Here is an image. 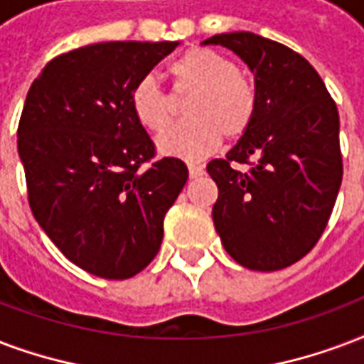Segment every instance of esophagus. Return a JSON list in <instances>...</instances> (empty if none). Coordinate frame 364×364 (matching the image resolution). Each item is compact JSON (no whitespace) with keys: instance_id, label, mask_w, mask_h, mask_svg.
I'll use <instances>...</instances> for the list:
<instances>
[{"instance_id":"esophagus-1","label":"esophagus","mask_w":364,"mask_h":364,"mask_svg":"<svg viewBox=\"0 0 364 364\" xmlns=\"http://www.w3.org/2000/svg\"><path fill=\"white\" fill-rule=\"evenodd\" d=\"M188 176L191 179H198L204 176V166L202 164H188Z\"/></svg>"}]
</instances>
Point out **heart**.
Instances as JSON below:
<instances>
[{
    "label": "heart",
    "instance_id": "b5f03b06",
    "mask_svg": "<svg viewBox=\"0 0 364 364\" xmlns=\"http://www.w3.org/2000/svg\"><path fill=\"white\" fill-rule=\"evenodd\" d=\"M177 93L193 91L185 114L191 120L170 122L173 99L160 87L154 76L135 82L129 95L132 110L141 126L160 132L156 146L160 154L181 160H200L215 151L221 135L238 139L248 132L257 110V91L246 74L221 53L193 47L170 66Z\"/></svg>",
    "mask_w": 364,
    "mask_h": 364
}]
</instances>
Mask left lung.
I'll return each mask as SVG.
<instances>
[{"instance_id": "8db88e82", "label": "left lung", "mask_w": 364, "mask_h": 364, "mask_svg": "<svg viewBox=\"0 0 364 364\" xmlns=\"http://www.w3.org/2000/svg\"><path fill=\"white\" fill-rule=\"evenodd\" d=\"M202 43L238 55L257 91L248 132L206 168L219 188L213 225L242 267L279 271L317 244L336 202L343 173L336 102L317 70L279 41L227 32Z\"/></svg>"}]
</instances>
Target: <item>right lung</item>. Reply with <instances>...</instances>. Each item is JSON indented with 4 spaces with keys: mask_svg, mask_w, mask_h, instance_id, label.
Masks as SVG:
<instances>
[{
    "mask_svg": "<svg viewBox=\"0 0 364 364\" xmlns=\"http://www.w3.org/2000/svg\"><path fill=\"white\" fill-rule=\"evenodd\" d=\"M179 41H105L49 60L30 85L18 156L36 221L72 263L129 279L160 250L164 218L185 187L179 158L154 156L133 114L137 80Z\"/></svg>",
    "mask_w": 364,
    "mask_h": 364,
    "instance_id": "1",
    "label": "right lung"
}]
</instances>
